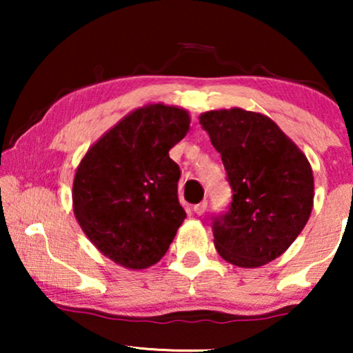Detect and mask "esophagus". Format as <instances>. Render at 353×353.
<instances>
[{"instance_id":"34e87169","label":"esophagus","mask_w":353,"mask_h":353,"mask_svg":"<svg viewBox=\"0 0 353 353\" xmlns=\"http://www.w3.org/2000/svg\"><path fill=\"white\" fill-rule=\"evenodd\" d=\"M192 210H194L196 215H202L207 210V201H202V202H199V204H196Z\"/></svg>"}]
</instances>
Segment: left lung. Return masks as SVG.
<instances>
[{
  "label": "left lung",
  "instance_id": "1",
  "mask_svg": "<svg viewBox=\"0 0 353 353\" xmlns=\"http://www.w3.org/2000/svg\"><path fill=\"white\" fill-rule=\"evenodd\" d=\"M220 152L233 199L214 216V244L226 262L255 268L291 245L313 207V172L305 154L267 115L239 108L199 117Z\"/></svg>",
  "mask_w": 353,
  "mask_h": 353
}]
</instances>
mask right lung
<instances>
[{
    "mask_svg": "<svg viewBox=\"0 0 353 353\" xmlns=\"http://www.w3.org/2000/svg\"><path fill=\"white\" fill-rule=\"evenodd\" d=\"M188 130V110L144 105L104 133L77 167L75 219L99 252L125 268L157 263L186 219L181 172L168 151Z\"/></svg>",
    "mask_w": 353,
    "mask_h": 353,
    "instance_id": "right-lung-1",
    "label": "right lung"
}]
</instances>
